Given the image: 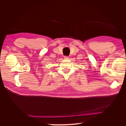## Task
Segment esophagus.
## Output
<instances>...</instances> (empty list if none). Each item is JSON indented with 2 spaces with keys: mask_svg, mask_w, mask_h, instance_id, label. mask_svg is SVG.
<instances>
[{
  "mask_svg": "<svg viewBox=\"0 0 126 126\" xmlns=\"http://www.w3.org/2000/svg\"><path fill=\"white\" fill-rule=\"evenodd\" d=\"M64 59H69V57H68V56H64Z\"/></svg>",
  "mask_w": 126,
  "mask_h": 126,
  "instance_id": "obj_1",
  "label": "esophagus"
}]
</instances>
